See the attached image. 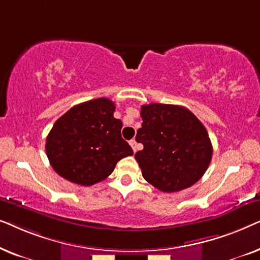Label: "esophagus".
Here are the masks:
<instances>
[{"instance_id":"esophagus-1","label":"esophagus","mask_w":260,"mask_h":260,"mask_svg":"<svg viewBox=\"0 0 260 260\" xmlns=\"http://www.w3.org/2000/svg\"><path fill=\"white\" fill-rule=\"evenodd\" d=\"M130 145H131V148H133L134 152H136V151H137V149H138V144H137V142L135 141V140H131V141H130Z\"/></svg>"}]
</instances>
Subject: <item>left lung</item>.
I'll return each instance as SVG.
<instances>
[{"instance_id": "1", "label": "left lung", "mask_w": 260, "mask_h": 260, "mask_svg": "<svg viewBox=\"0 0 260 260\" xmlns=\"http://www.w3.org/2000/svg\"><path fill=\"white\" fill-rule=\"evenodd\" d=\"M141 117L136 141L144 148L135 158L145 181L166 193L197 183L213 152L204 124L183 106L158 103L142 106Z\"/></svg>"}]
</instances>
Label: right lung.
Masks as SVG:
<instances>
[{
    "mask_svg": "<svg viewBox=\"0 0 260 260\" xmlns=\"http://www.w3.org/2000/svg\"><path fill=\"white\" fill-rule=\"evenodd\" d=\"M115 103L98 98L71 108L46 138V154L60 176L80 186L105 180L117 162L134 151L120 135L123 123L113 117Z\"/></svg>",
    "mask_w": 260,
    "mask_h": 260,
    "instance_id": "add662e5",
    "label": "right lung"
}]
</instances>
